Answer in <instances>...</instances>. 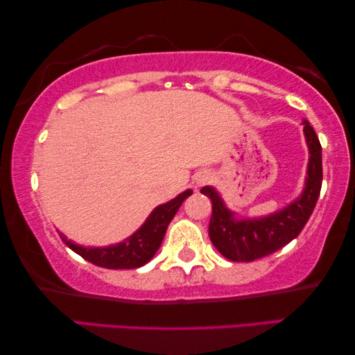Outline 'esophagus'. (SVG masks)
Here are the masks:
<instances>
[{"mask_svg":"<svg viewBox=\"0 0 355 355\" xmlns=\"http://www.w3.org/2000/svg\"><path fill=\"white\" fill-rule=\"evenodd\" d=\"M209 181H211V174H209L207 171H198L193 176V184L196 185V187H201V185L207 184Z\"/></svg>","mask_w":355,"mask_h":355,"instance_id":"1","label":"esophagus"}]
</instances>
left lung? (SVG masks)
<instances>
[{"mask_svg": "<svg viewBox=\"0 0 355 355\" xmlns=\"http://www.w3.org/2000/svg\"><path fill=\"white\" fill-rule=\"evenodd\" d=\"M304 135L309 146V166L302 193L280 211L263 217H239L226 207L218 191L206 185L201 193L212 202L209 237L226 259L250 263L277 252L299 236L316 206L322 184V153L316 132L304 119Z\"/></svg>", "mask_w": 355, "mask_h": 355, "instance_id": "left-lung-1", "label": "left lung"}]
</instances>
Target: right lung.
<instances>
[{
	"label": "right lung",
	"mask_w": 355,
	"mask_h": 355,
	"mask_svg": "<svg viewBox=\"0 0 355 355\" xmlns=\"http://www.w3.org/2000/svg\"><path fill=\"white\" fill-rule=\"evenodd\" d=\"M191 193L193 191L189 189L165 205L157 206L149 214L146 222L139 226L132 236L123 242L113 243V245L83 247L69 241L62 232L60 236L69 248L92 264L105 267V269H137V267H141L153 259L155 252L162 245L168 225L176 216L178 209Z\"/></svg>",
	"instance_id": "add662e5"
}]
</instances>
